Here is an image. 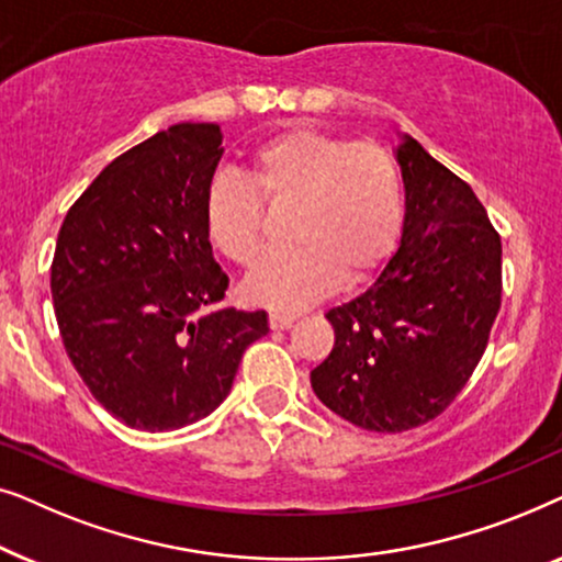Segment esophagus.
<instances>
[{
	"label": "esophagus",
	"mask_w": 562,
	"mask_h": 562,
	"mask_svg": "<svg viewBox=\"0 0 562 562\" xmlns=\"http://www.w3.org/2000/svg\"><path fill=\"white\" fill-rule=\"evenodd\" d=\"M294 314H286V312H271V317H268V322H271V329H289L291 325H294Z\"/></svg>",
	"instance_id": "34e87169"
}]
</instances>
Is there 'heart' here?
I'll return each mask as SVG.
<instances>
[{
  "instance_id": "obj_1",
  "label": "heart",
  "mask_w": 562,
  "mask_h": 562,
  "mask_svg": "<svg viewBox=\"0 0 562 562\" xmlns=\"http://www.w3.org/2000/svg\"><path fill=\"white\" fill-rule=\"evenodd\" d=\"M248 181L214 176L204 194L212 248L250 268L260 258L266 207L291 212L283 256L260 263L243 296L296 312L337 286L363 283L394 256L404 225V181L379 143H352L314 127H289L252 148Z\"/></svg>"
}]
</instances>
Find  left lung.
Listing matches in <instances>:
<instances>
[{
	"instance_id": "left-lung-1",
	"label": "left lung",
	"mask_w": 562,
	"mask_h": 562,
	"mask_svg": "<svg viewBox=\"0 0 562 562\" xmlns=\"http://www.w3.org/2000/svg\"><path fill=\"white\" fill-rule=\"evenodd\" d=\"M402 240L381 273L325 317L329 356L312 371L327 409L371 432H406L448 409L502 306V237L463 179L409 135Z\"/></svg>"
}]
</instances>
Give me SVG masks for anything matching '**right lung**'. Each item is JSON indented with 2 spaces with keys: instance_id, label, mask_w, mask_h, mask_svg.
<instances>
[{
  "instance_id": "1",
  "label": "right lung",
  "mask_w": 562,
  "mask_h": 562,
  "mask_svg": "<svg viewBox=\"0 0 562 562\" xmlns=\"http://www.w3.org/2000/svg\"><path fill=\"white\" fill-rule=\"evenodd\" d=\"M212 122H181L114 158L60 225L50 294L64 348L91 396L145 432L225 402L268 314L222 306L227 273L204 233L222 158Z\"/></svg>"
}]
</instances>
